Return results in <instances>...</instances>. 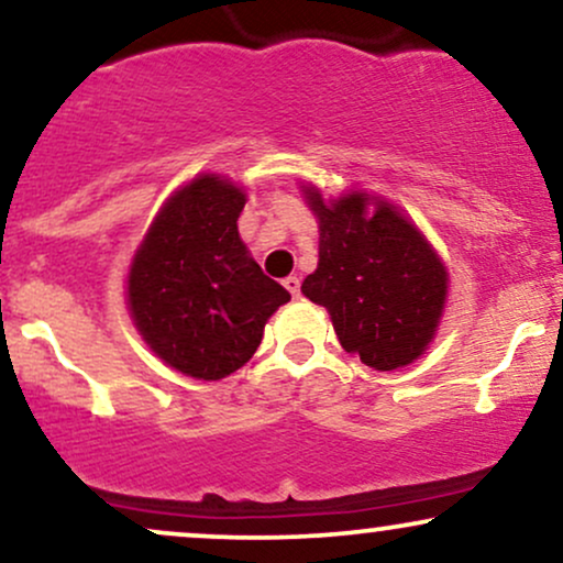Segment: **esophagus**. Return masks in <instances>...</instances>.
<instances>
[{
  "label": "esophagus",
  "instance_id": "esophagus-1",
  "mask_svg": "<svg viewBox=\"0 0 563 563\" xmlns=\"http://www.w3.org/2000/svg\"><path fill=\"white\" fill-rule=\"evenodd\" d=\"M283 286L290 290V296H294V299H299L301 296V280L296 275H288L286 280H283Z\"/></svg>",
  "mask_w": 563,
  "mask_h": 563
}]
</instances>
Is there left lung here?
I'll return each instance as SVG.
<instances>
[{"instance_id": "left-lung-1", "label": "left lung", "mask_w": 563, "mask_h": 563, "mask_svg": "<svg viewBox=\"0 0 563 563\" xmlns=\"http://www.w3.org/2000/svg\"><path fill=\"white\" fill-rule=\"evenodd\" d=\"M303 199L320 220V262L301 294L328 309L341 346L380 372L422 356L449 294L435 249L396 207L369 194L324 201L303 186Z\"/></svg>"}]
</instances>
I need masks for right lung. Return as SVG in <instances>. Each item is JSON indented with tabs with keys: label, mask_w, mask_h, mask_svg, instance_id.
<instances>
[{
	"label": "right lung",
	"mask_w": 563,
	"mask_h": 563,
	"mask_svg": "<svg viewBox=\"0 0 563 563\" xmlns=\"http://www.w3.org/2000/svg\"><path fill=\"white\" fill-rule=\"evenodd\" d=\"M246 194L220 175L175 191L128 273V309L148 349L196 380H222L262 343L264 322L290 301L239 235Z\"/></svg>",
	"instance_id": "add662e5"
}]
</instances>
